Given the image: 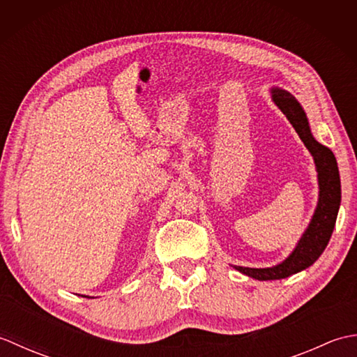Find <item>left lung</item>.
Listing matches in <instances>:
<instances>
[{
	"mask_svg": "<svg viewBox=\"0 0 357 357\" xmlns=\"http://www.w3.org/2000/svg\"><path fill=\"white\" fill-rule=\"evenodd\" d=\"M270 92L273 102L290 121L296 133L299 135L304 146L313 156L317 172L319 198H317V206L314 208L312 221H310L305 231L302 233L293 252L282 262L265 268H250L233 265V268L242 273V275L257 280L285 279L313 265L324 253L325 247L328 245L340 207V176L333 151L314 139L305 110L302 109L299 101L290 92L279 87H273Z\"/></svg>",
	"mask_w": 357,
	"mask_h": 357,
	"instance_id": "obj_1",
	"label": "left lung"
}]
</instances>
